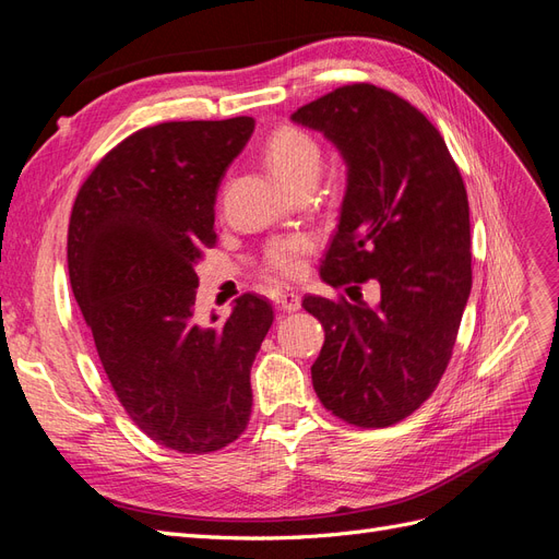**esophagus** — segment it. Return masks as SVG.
Returning a JSON list of instances; mask_svg holds the SVG:
<instances>
[{"mask_svg":"<svg viewBox=\"0 0 559 559\" xmlns=\"http://www.w3.org/2000/svg\"><path fill=\"white\" fill-rule=\"evenodd\" d=\"M275 302H277V308L284 310V312H296V310H300V296L294 294V292H282V294H277Z\"/></svg>","mask_w":559,"mask_h":559,"instance_id":"obj_1","label":"esophagus"}]
</instances>
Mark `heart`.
Masks as SVG:
<instances>
[{
    "instance_id": "obj_1",
    "label": "heart",
    "mask_w": 559,
    "mask_h": 559,
    "mask_svg": "<svg viewBox=\"0 0 559 559\" xmlns=\"http://www.w3.org/2000/svg\"><path fill=\"white\" fill-rule=\"evenodd\" d=\"M263 158L289 189L298 191L302 186H314L324 165V151L310 132L282 126L270 134L263 146ZM312 249V240L306 235H284L270 240L263 253L265 273L277 277H296L300 273V259Z\"/></svg>"
}]
</instances>
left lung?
<instances>
[{"label":"left lung","instance_id":"obj_1","mask_svg":"<svg viewBox=\"0 0 559 559\" xmlns=\"http://www.w3.org/2000/svg\"><path fill=\"white\" fill-rule=\"evenodd\" d=\"M292 121L324 134L347 165L321 280L349 286L354 302L302 298L326 333L314 392L347 425H396L441 382L471 294L464 179L429 118L373 83L335 88ZM368 278L381 284L376 307L360 298Z\"/></svg>","mask_w":559,"mask_h":559}]
</instances>
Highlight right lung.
<instances>
[{
    "label": "right lung",
    "instance_id": "right-lung-1",
    "mask_svg": "<svg viewBox=\"0 0 559 559\" xmlns=\"http://www.w3.org/2000/svg\"><path fill=\"white\" fill-rule=\"evenodd\" d=\"M251 132V116L138 130L83 181L67 230L72 292L118 401L151 441L183 454L247 429L251 364L273 324L257 294L235 300L224 326L193 317L218 183Z\"/></svg>",
    "mask_w": 559,
    "mask_h": 559
}]
</instances>
